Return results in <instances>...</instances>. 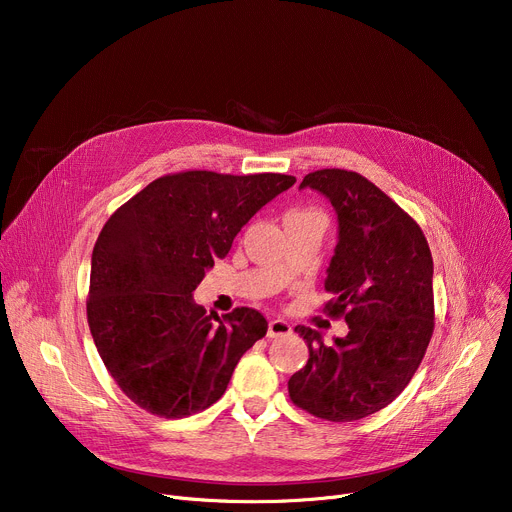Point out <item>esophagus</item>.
Wrapping results in <instances>:
<instances>
[{"label": "esophagus", "instance_id": "1", "mask_svg": "<svg viewBox=\"0 0 512 512\" xmlns=\"http://www.w3.org/2000/svg\"><path fill=\"white\" fill-rule=\"evenodd\" d=\"M290 334H292V326L284 319H272L270 326H267V336L270 338H282Z\"/></svg>", "mask_w": 512, "mask_h": 512}]
</instances>
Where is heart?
Instances as JSON below:
<instances>
[{"mask_svg": "<svg viewBox=\"0 0 512 512\" xmlns=\"http://www.w3.org/2000/svg\"><path fill=\"white\" fill-rule=\"evenodd\" d=\"M301 213H311V211H292V213H288V215H301Z\"/></svg>", "mask_w": 512, "mask_h": 512, "instance_id": "1", "label": "heart"}]
</instances>
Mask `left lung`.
<instances>
[{"mask_svg": "<svg viewBox=\"0 0 512 512\" xmlns=\"http://www.w3.org/2000/svg\"><path fill=\"white\" fill-rule=\"evenodd\" d=\"M299 188L324 195L338 218L326 290L348 334L324 344L297 326L307 365L288 380L294 405L328 421L378 413L407 388L434 332V261L417 222L365 176L317 170Z\"/></svg>", "mask_w": 512, "mask_h": 512, "instance_id": "8db88e82", "label": "left lung"}]
</instances>
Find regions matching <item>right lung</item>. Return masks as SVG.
Returning a JSON list of instances; mask_svg holds the SVG:
<instances>
[{
    "instance_id": "right-lung-1",
    "label": "right lung",
    "mask_w": 512,
    "mask_h": 512,
    "mask_svg": "<svg viewBox=\"0 0 512 512\" xmlns=\"http://www.w3.org/2000/svg\"><path fill=\"white\" fill-rule=\"evenodd\" d=\"M294 182L286 174H170L105 222L87 317L101 361L134 405L182 419L222 398L267 321L249 307L224 319L205 315L193 292L240 228Z\"/></svg>"
}]
</instances>
